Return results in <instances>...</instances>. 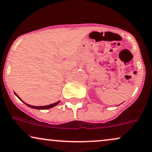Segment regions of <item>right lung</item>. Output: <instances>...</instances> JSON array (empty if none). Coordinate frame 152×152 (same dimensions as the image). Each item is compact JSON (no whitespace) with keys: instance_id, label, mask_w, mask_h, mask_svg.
<instances>
[{"instance_id":"right-lung-1","label":"right lung","mask_w":152,"mask_h":152,"mask_svg":"<svg viewBox=\"0 0 152 152\" xmlns=\"http://www.w3.org/2000/svg\"><path fill=\"white\" fill-rule=\"evenodd\" d=\"M15 95H16L17 97H18V98L20 99V100H22V99H21L20 98V97H19V96L17 95L16 93H15ZM22 102H23V101H22ZM59 102H55V103H54V104H52L47 105V106H41V107H36V106H32V105H29V104H26V103H25V102H24V103L25 104H26V105H27L28 107H31V108L36 109H50V108H52V107H53L56 106V105L58 104Z\"/></svg>"}]
</instances>
